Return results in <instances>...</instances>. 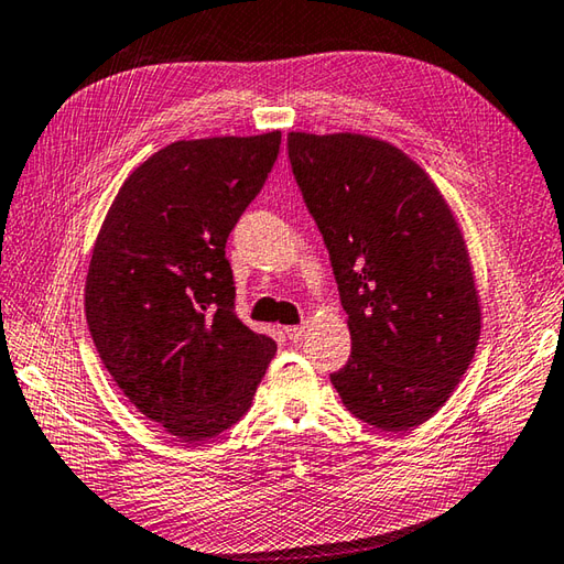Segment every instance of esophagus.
Wrapping results in <instances>:
<instances>
[{
  "mask_svg": "<svg viewBox=\"0 0 564 564\" xmlns=\"http://www.w3.org/2000/svg\"><path fill=\"white\" fill-rule=\"evenodd\" d=\"M307 333L305 325H293V327H285V337H289L291 341H301Z\"/></svg>",
  "mask_w": 564,
  "mask_h": 564,
  "instance_id": "obj_1",
  "label": "esophagus"
}]
</instances>
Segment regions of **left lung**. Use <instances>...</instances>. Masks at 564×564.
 Segmentation results:
<instances>
[{"instance_id":"obj_1","label":"left lung","mask_w":564,"mask_h":564,"mask_svg":"<svg viewBox=\"0 0 564 564\" xmlns=\"http://www.w3.org/2000/svg\"><path fill=\"white\" fill-rule=\"evenodd\" d=\"M289 156L351 335V357L329 379L359 421L408 433L449 401L477 351L481 303L462 227L389 141L291 131Z\"/></svg>"}]
</instances>
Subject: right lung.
I'll list each match as a JSON object with an SVG mask.
<instances>
[{
	"label": "right lung",
	"instance_id": "right-lung-1",
	"mask_svg": "<svg viewBox=\"0 0 564 564\" xmlns=\"http://www.w3.org/2000/svg\"><path fill=\"white\" fill-rule=\"evenodd\" d=\"M279 147V129L169 143L121 183L95 239L85 317L99 359L183 443L235 425L275 355L235 313L225 245Z\"/></svg>",
	"mask_w": 564,
	"mask_h": 564
}]
</instances>
